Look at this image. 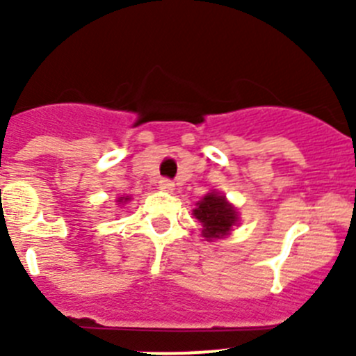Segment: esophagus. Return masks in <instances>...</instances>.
I'll return each mask as SVG.
<instances>
[{"label": "esophagus", "mask_w": 356, "mask_h": 356, "mask_svg": "<svg viewBox=\"0 0 356 356\" xmlns=\"http://www.w3.org/2000/svg\"><path fill=\"white\" fill-rule=\"evenodd\" d=\"M160 188L163 189V191H174V182H172L170 179H161Z\"/></svg>", "instance_id": "34e87169"}]
</instances>
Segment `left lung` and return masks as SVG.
Segmentation results:
<instances>
[{"instance_id":"left-lung-1","label":"left lung","mask_w":356,"mask_h":356,"mask_svg":"<svg viewBox=\"0 0 356 356\" xmlns=\"http://www.w3.org/2000/svg\"><path fill=\"white\" fill-rule=\"evenodd\" d=\"M193 215L203 225L201 234L207 241L225 238L239 220L236 208L225 200L222 193L217 191L208 193L203 200L198 201L196 208L193 210Z\"/></svg>"}]
</instances>
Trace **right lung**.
<instances>
[{"instance_id": "1", "label": "right lung", "mask_w": 356, "mask_h": 356, "mask_svg": "<svg viewBox=\"0 0 356 356\" xmlns=\"http://www.w3.org/2000/svg\"><path fill=\"white\" fill-rule=\"evenodd\" d=\"M129 200H131L129 196H120V198H118V203H127Z\"/></svg>"}]
</instances>
